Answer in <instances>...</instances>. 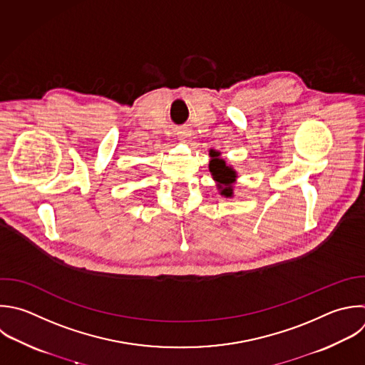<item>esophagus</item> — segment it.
I'll return each instance as SVG.
<instances>
[{
    "label": "esophagus",
    "mask_w": 365,
    "mask_h": 365,
    "mask_svg": "<svg viewBox=\"0 0 365 365\" xmlns=\"http://www.w3.org/2000/svg\"><path fill=\"white\" fill-rule=\"evenodd\" d=\"M177 138H178L181 143H185V144H188V143L192 141V135H191V131H190V130H180V131L177 133Z\"/></svg>",
    "instance_id": "34e87169"
}]
</instances>
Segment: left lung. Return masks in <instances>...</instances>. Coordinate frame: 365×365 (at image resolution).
Masks as SVG:
<instances>
[{"label":"left lung","instance_id":"1","mask_svg":"<svg viewBox=\"0 0 365 365\" xmlns=\"http://www.w3.org/2000/svg\"><path fill=\"white\" fill-rule=\"evenodd\" d=\"M210 164L208 170L211 173L212 180L217 184V190L220 195L225 198H232L234 197V184L237 182L238 174L234 170L232 165H228L224 158H221V153L211 150L210 151Z\"/></svg>","mask_w":365,"mask_h":365}]
</instances>
